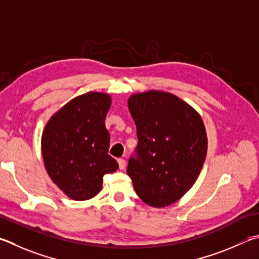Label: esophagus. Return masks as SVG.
<instances>
[{"instance_id":"1","label":"esophagus","mask_w":259,"mask_h":259,"mask_svg":"<svg viewBox=\"0 0 259 259\" xmlns=\"http://www.w3.org/2000/svg\"><path fill=\"white\" fill-rule=\"evenodd\" d=\"M117 163H119L120 170H123V168L125 167V159L124 158H119V159H117Z\"/></svg>"}]
</instances>
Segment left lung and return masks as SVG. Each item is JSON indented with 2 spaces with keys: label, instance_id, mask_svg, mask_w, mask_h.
Masks as SVG:
<instances>
[{
  "label": "left lung",
  "instance_id": "left-lung-1",
  "mask_svg": "<svg viewBox=\"0 0 259 259\" xmlns=\"http://www.w3.org/2000/svg\"><path fill=\"white\" fill-rule=\"evenodd\" d=\"M137 128V157L126 173L136 194L153 207L176 203L194 186L207 154L203 119L171 93L149 91L128 100Z\"/></svg>",
  "mask_w": 259,
  "mask_h": 259
}]
</instances>
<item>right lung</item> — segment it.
I'll use <instances>...</instances> for the list:
<instances>
[{
    "label": "right lung",
    "mask_w": 259,
    "mask_h": 259,
    "mask_svg": "<svg viewBox=\"0 0 259 259\" xmlns=\"http://www.w3.org/2000/svg\"><path fill=\"white\" fill-rule=\"evenodd\" d=\"M109 94L89 92L74 97L52 115L41 135V154L50 178L69 198L87 200L101 191L103 177L117 170L109 155L105 117Z\"/></svg>",
    "instance_id": "right-lung-1"
}]
</instances>
